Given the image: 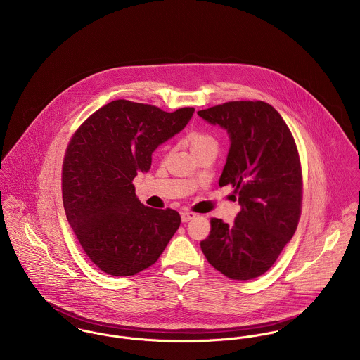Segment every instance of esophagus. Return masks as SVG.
<instances>
[{"instance_id":"obj_1","label":"esophagus","mask_w":360,"mask_h":360,"mask_svg":"<svg viewBox=\"0 0 360 360\" xmlns=\"http://www.w3.org/2000/svg\"><path fill=\"white\" fill-rule=\"evenodd\" d=\"M181 214V220L186 223V221H190L191 219H194L197 214L194 212H188V210H184L180 213Z\"/></svg>"}]
</instances>
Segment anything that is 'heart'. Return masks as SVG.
I'll list each match as a JSON object with an SVG mask.
<instances>
[{
  "label": "heart",
  "mask_w": 360,
  "mask_h": 360,
  "mask_svg": "<svg viewBox=\"0 0 360 360\" xmlns=\"http://www.w3.org/2000/svg\"><path fill=\"white\" fill-rule=\"evenodd\" d=\"M187 141L194 155L201 154L205 151L217 153V148H219V143L216 137L207 131H193L188 134Z\"/></svg>",
  "instance_id": "heart-1"
}]
</instances>
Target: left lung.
Listing matches in <instances>:
<instances>
[{
  "instance_id": "8db88e82",
  "label": "left lung",
  "mask_w": 360,
  "mask_h": 360,
  "mask_svg": "<svg viewBox=\"0 0 360 360\" xmlns=\"http://www.w3.org/2000/svg\"><path fill=\"white\" fill-rule=\"evenodd\" d=\"M198 115L230 136L219 186L231 184L241 205L233 226L210 219L201 250L226 277L257 278L274 264L301 217L304 183L295 140L280 113L263 101H230Z\"/></svg>"
}]
</instances>
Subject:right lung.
<instances>
[{"label":"right lung","mask_w":360,"mask_h":360,"mask_svg":"<svg viewBox=\"0 0 360 360\" xmlns=\"http://www.w3.org/2000/svg\"><path fill=\"white\" fill-rule=\"evenodd\" d=\"M194 108L165 112L116 100L89 116L72 136L62 165V201L83 251L103 273L134 276L153 266L181 217L144 206L133 184L153 153L181 131Z\"/></svg>","instance_id":"obj_1"}]
</instances>
